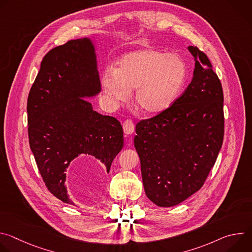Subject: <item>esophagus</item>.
<instances>
[{"mask_svg":"<svg viewBox=\"0 0 252 252\" xmlns=\"http://www.w3.org/2000/svg\"><path fill=\"white\" fill-rule=\"evenodd\" d=\"M123 127H124V131L126 134H131L134 131V125H133L132 121H130V120L125 121Z\"/></svg>","mask_w":252,"mask_h":252,"instance_id":"1","label":"esophagus"}]
</instances>
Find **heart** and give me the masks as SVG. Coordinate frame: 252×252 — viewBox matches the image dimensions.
Here are the masks:
<instances>
[{
    "label": "heart",
    "mask_w": 252,
    "mask_h": 252,
    "mask_svg": "<svg viewBox=\"0 0 252 252\" xmlns=\"http://www.w3.org/2000/svg\"><path fill=\"white\" fill-rule=\"evenodd\" d=\"M188 77V65L177 55L155 49H141L124 55L116 70L103 71L100 84L115 102L126 101L135 90L134 100L146 114L167 110L182 92Z\"/></svg>",
    "instance_id": "1"
}]
</instances>
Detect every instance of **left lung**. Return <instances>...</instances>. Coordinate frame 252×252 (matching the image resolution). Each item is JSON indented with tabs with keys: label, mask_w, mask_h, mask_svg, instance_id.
Listing matches in <instances>:
<instances>
[{
	"label": "left lung",
	"mask_w": 252,
	"mask_h": 252,
	"mask_svg": "<svg viewBox=\"0 0 252 252\" xmlns=\"http://www.w3.org/2000/svg\"><path fill=\"white\" fill-rule=\"evenodd\" d=\"M189 51L195 67L185 93L167 110L135 126L143 188L161 207L181 203L201 189L223 141L221 83L203 52L192 46Z\"/></svg>",
	"instance_id": "8db88e82"
}]
</instances>
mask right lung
<instances>
[{"label": "right lung", "mask_w": 252, "mask_h": 252, "mask_svg": "<svg viewBox=\"0 0 252 252\" xmlns=\"http://www.w3.org/2000/svg\"><path fill=\"white\" fill-rule=\"evenodd\" d=\"M100 92L94 47L88 38L51 50L28 96V133L35 163L50 192L73 204L66 170L80 155L98 159L110 172L124 147L121 123L93 110L87 97Z\"/></svg>", "instance_id": "add662e5"}]
</instances>
